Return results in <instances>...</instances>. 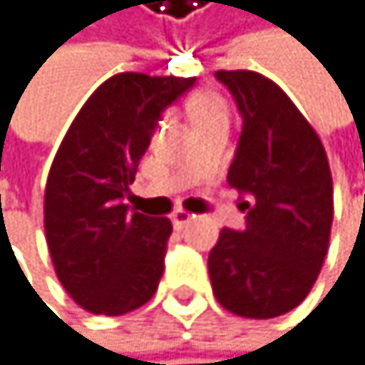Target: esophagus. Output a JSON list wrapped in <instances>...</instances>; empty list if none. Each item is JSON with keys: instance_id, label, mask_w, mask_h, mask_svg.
I'll use <instances>...</instances> for the list:
<instances>
[{"instance_id": "34e87169", "label": "esophagus", "mask_w": 365, "mask_h": 365, "mask_svg": "<svg viewBox=\"0 0 365 365\" xmlns=\"http://www.w3.org/2000/svg\"><path fill=\"white\" fill-rule=\"evenodd\" d=\"M170 218H173V227H175L177 231H181L186 225H190V222H192V218H195V216H192V214H188V212H184V210H177Z\"/></svg>"}]
</instances>
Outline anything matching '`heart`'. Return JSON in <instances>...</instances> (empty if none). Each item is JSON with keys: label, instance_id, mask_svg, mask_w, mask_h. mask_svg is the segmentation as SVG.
Instances as JSON below:
<instances>
[{"label": "heart", "instance_id": "heart-1", "mask_svg": "<svg viewBox=\"0 0 365 365\" xmlns=\"http://www.w3.org/2000/svg\"><path fill=\"white\" fill-rule=\"evenodd\" d=\"M188 112H190L195 125H201V123H207V120L227 116V103H225V99L218 93H214V91H201V93H197L190 99Z\"/></svg>", "mask_w": 365, "mask_h": 365}]
</instances>
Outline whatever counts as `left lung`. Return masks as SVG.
Listing matches in <instances>:
<instances>
[{
  "label": "left lung",
  "mask_w": 365,
  "mask_h": 365,
  "mask_svg": "<svg viewBox=\"0 0 365 365\" xmlns=\"http://www.w3.org/2000/svg\"><path fill=\"white\" fill-rule=\"evenodd\" d=\"M242 116L227 181L242 197V231L222 229L207 268L218 303L242 318H274L305 301L329 249L333 181L324 147L274 82L216 71Z\"/></svg>",
  "instance_id": "obj_1"
}]
</instances>
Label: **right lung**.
Wrapping results in <instances>:
<instances>
[{
  "label": "right lung",
  "mask_w": 365,
  "mask_h": 365,
  "mask_svg": "<svg viewBox=\"0 0 365 365\" xmlns=\"http://www.w3.org/2000/svg\"><path fill=\"white\" fill-rule=\"evenodd\" d=\"M197 77L118 73L71 123L45 188V233L62 288L91 314L143 307L164 272L168 218L125 203L162 112Z\"/></svg>",
  "instance_id": "obj_1"
}]
</instances>
